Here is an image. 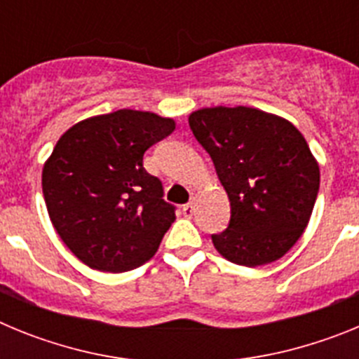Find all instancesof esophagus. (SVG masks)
I'll use <instances>...</instances> for the list:
<instances>
[{
	"label": "esophagus",
	"instance_id": "34e87169",
	"mask_svg": "<svg viewBox=\"0 0 359 359\" xmlns=\"http://www.w3.org/2000/svg\"><path fill=\"white\" fill-rule=\"evenodd\" d=\"M182 212L185 217H192L196 212V207H194V203H187V205H183L182 207Z\"/></svg>",
	"mask_w": 359,
	"mask_h": 359
}]
</instances>
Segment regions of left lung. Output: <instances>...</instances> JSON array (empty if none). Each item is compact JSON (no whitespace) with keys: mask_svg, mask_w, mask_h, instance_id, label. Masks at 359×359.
Returning <instances> with one entry per match:
<instances>
[{"mask_svg":"<svg viewBox=\"0 0 359 359\" xmlns=\"http://www.w3.org/2000/svg\"><path fill=\"white\" fill-rule=\"evenodd\" d=\"M230 199L226 230L215 250L241 266L280 259L309 223L320 169L293 123L253 107H205L189 116Z\"/></svg>","mask_w":359,"mask_h":359,"instance_id":"obj_1","label":"left lung"}]
</instances>
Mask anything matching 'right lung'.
<instances>
[{
  "label": "right lung",
  "mask_w": 359,
  "mask_h": 359,
  "mask_svg": "<svg viewBox=\"0 0 359 359\" xmlns=\"http://www.w3.org/2000/svg\"><path fill=\"white\" fill-rule=\"evenodd\" d=\"M176 129L172 118L118 109L82 120L59 138L43 169L53 228L79 261L98 271L145 264L176 219L144 152Z\"/></svg>",
  "instance_id": "add662e5"
}]
</instances>
